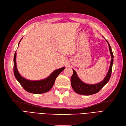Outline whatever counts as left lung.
I'll use <instances>...</instances> for the list:
<instances>
[{"label": "left lung", "mask_w": 126, "mask_h": 126, "mask_svg": "<svg viewBox=\"0 0 126 126\" xmlns=\"http://www.w3.org/2000/svg\"><path fill=\"white\" fill-rule=\"evenodd\" d=\"M106 41H107L109 45L110 56H111L112 58L111 60H110V63L109 70L106 77L104 78L102 81L100 82L99 83L95 84H88L82 82V80H80V79H79V78L78 77L77 72H75L74 70L73 69V73L71 78V84L72 87L73 89L74 90L75 92H76L79 94L85 95H89L96 94L98 92H99L100 89H101L104 85L109 82L110 76H111L114 56L112 51V48L110 47L109 43L107 40Z\"/></svg>", "instance_id": "1"}]
</instances>
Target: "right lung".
I'll list each match as a JSON object with an SVG mask.
<instances>
[{
	"instance_id": "add662e5",
	"label": "right lung",
	"mask_w": 126,
	"mask_h": 126,
	"mask_svg": "<svg viewBox=\"0 0 126 126\" xmlns=\"http://www.w3.org/2000/svg\"><path fill=\"white\" fill-rule=\"evenodd\" d=\"M19 42L18 46H19ZM16 52L14 54L13 60V72L15 77L26 91L34 94H40L48 92L52 88L58 75L65 69L64 67H63L55 70L49 77L45 79L39 80H31L24 78L19 73L16 67Z\"/></svg>"
}]
</instances>
